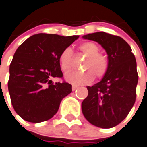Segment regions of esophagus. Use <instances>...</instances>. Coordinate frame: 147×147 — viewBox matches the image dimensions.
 <instances>
[{"label": "esophagus", "mask_w": 147, "mask_h": 147, "mask_svg": "<svg viewBox=\"0 0 147 147\" xmlns=\"http://www.w3.org/2000/svg\"><path fill=\"white\" fill-rule=\"evenodd\" d=\"M78 86H76V85H72V87H71V89H72V91H75L76 90V89L78 88Z\"/></svg>", "instance_id": "obj_1"}]
</instances>
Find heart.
<instances>
[{"mask_svg":"<svg viewBox=\"0 0 147 147\" xmlns=\"http://www.w3.org/2000/svg\"><path fill=\"white\" fill-rule=\"evenodd\" d=\"M78 49L87 57L81 63V69L84 70L69 72L65 76L66 79L74 84L83 85L90 83L93 80V76L97 79L104 77L108 70L109 60L105 55L99 53L100 48L96 43L84 42L78 45ZM59 63L64 72L71 69L73 66V52L71 49L66 48L61 51Z\"/></svg>","mask_w":147,"mask_h":147,"instance_id":"1","label":"heart"}]
</instances>
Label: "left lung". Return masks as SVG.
<instances>
[{
	"label": "left lung",
	"instance_id": "left-lung-1",
	"mask_svg": "<svg viewBox=\"0 0 147 147\" xmlns=\"http://www.w3.org/2000/svg\"><path fill=\"white\" fill-rule=\"evenodd\" d=\"M83 38L104 48L109 67L102 81L87 87L88 96L81 104L82 112L93 125L110 129L126 117L135 102L138 81L136 60L130 45L120 36L97 32Z\"/></svg>",
	"mask_w": 147,
	"mask_h": 147
}]
</instances>
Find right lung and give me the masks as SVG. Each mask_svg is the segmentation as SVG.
I'll use <instances>...</instances> for the list:
<instances>
[{
	"mask_svg": "<svg viewBox=\"0 0 147 147\" xmlns=\"http://www.w3.org/2000/svg\"><path fill=\"white\" fill-rule=\"evenodd\" d=\"M78 36L39 34L26 39L15 52L9 66L8 90L13 107L23 119L41 123L54 117L63 98L71 92L62 78L59 56Z\"/></svg>",
	"mask_w": 147,
	"mask_h": 147,
	"instance_id": "1",
	"label": "right lung"
}]
</instances>
